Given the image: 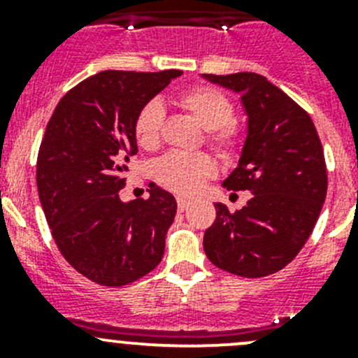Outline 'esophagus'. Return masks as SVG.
<instances>
[{"label":"esophagus","mask_w":358,"mask_h":358,"mask_svg":"<svg viewBox=\"0 0 358 358\" xmlns=\"http://www.w3.org/2000/svg\"><path fill=\"white\" fill-rule=\"evenodd\" d=\"M176 204H178V209L180 211H183V209H187L189 208V204H190V201L189 199H185V197H176Z\"/></svg>","instance_id":"34e87169"}]
</instances>
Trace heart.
<instances>
[{
	"label": "heart",
	"instance_id": "obj_1",
	"mask_svg": "<svg viewBox=\"0 0 358 358\" xmlns=\"http://www.w3.org/2000/svg\"><path fill=\"white\" fill-rule=\"evenodd\" d=\"M183 107L206 129V138L213 149L223 157L232 159L241 152L244 143V129L234 119L236 106L218 88L196 86L178 96ZM164 107L159 100H150L138 110L133 126L135 140L143 150H156L161 145ZM156 180L171 192L189 196L196 194L204 182L215 176L216 164L208 154H166L157 161Z\"/></svg>",
	"mask_w": 358,
	"mask_h": 358
}]
</instances>
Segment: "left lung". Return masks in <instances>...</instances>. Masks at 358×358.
Returning <instances> with one entry per match:
<instances>
[{
    "label": "left lung",
    "instance_id": "1",
    "mask_svg": "<svg viewBox=\"0 0 358 358\" xmlns=\"http://www.w3.org/2000/svg\"><path fill=\"white\" fill-rule=\"evenodd\" d=\"M202 78L241 95L248 136L239 166L223 185L252 194L236 213L216 202V220L202 243L206 256L234 275H272L296 258L319 220L327 194L322 143L308 112L265 76Z\"/></svg>",
    "mask_w": 358,
    "mask_h": 358
}]
</instances>
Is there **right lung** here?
<instances>
[{
	"instance_id": "obj_1",
	"label": "right lung",
	"mask_w": 358,
	"mask_h": 358,
	"mask_svg": "<svg viewBox=\"0 0 358 358\" xmlns=\"http://www.w3.org/2000/svg\"><path fill=\"white\" fill-rule=\"evenodd\" d=\"M182 71H102L69 90L53 110L36 166L53 241L72 268L100 286L147 275L164 255L176 201L150 185L149 199L122 202L135 119Z\"/></svg>"
}]
</instances>
